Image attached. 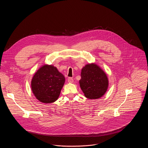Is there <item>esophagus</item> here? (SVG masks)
<instances>
[{
  "instance_id": "esophagus-1",
  "label": "esophagus",
  "mask_w": 148,
  "mask_h": 148,
  "mask_svg": "<svg viewBox=\"0 0 148 148\" xmlns=\"http://www.w3.org/2000/svg\"><path fill=\"white\" fill-rule=\"evenodd\" d=\"M68 81L69 83H73L74 82V80L72 77H69L68 79Z\"/></svg>"
}]
</instances>
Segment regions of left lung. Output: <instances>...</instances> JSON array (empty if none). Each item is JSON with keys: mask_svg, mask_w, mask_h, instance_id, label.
Returning a JSON list of instances; mask_svg holds the SVG:
<instances>
[{"mask_svg": "<svg viewBox=\"0 0 148 148\" xmlns=\"http://www.w3.org/2000/svg\"><path fill=\"white\" fill-rule=\"evenodd\" d=\"M79 84L85 97L98 99L106 92L108 79L106 73L98 65L89 64L82 69Z\"/></svg>", "mask_w": 148, "mask_h": 148, "instance_id": "1", "label": "left lung"}]
</instances>
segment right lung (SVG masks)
I'll use <instances>...</instances> for the list:
<instances>
[{
    "instance_id": "right-lung-1",
    "label": "right lung",
    "mask_w": 148,
    "mask_h": 148,
    "mask_svg": "<svg viewBox=\"0 0 148 148\" xmlns=\"http://www.w3.org/2000/svg\"><path fill=\"white\" fill-rule=\"evenodd\" d=\"M64 83L65 77L56 67L44 65L35 73L31 86L38 100L44 103H51L58 98Z\"/></svg>"
}]
</instances>
